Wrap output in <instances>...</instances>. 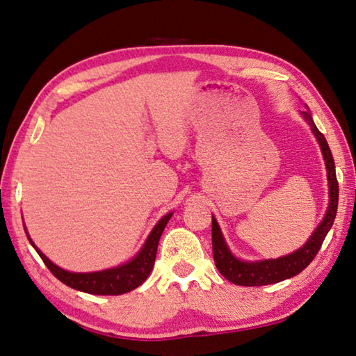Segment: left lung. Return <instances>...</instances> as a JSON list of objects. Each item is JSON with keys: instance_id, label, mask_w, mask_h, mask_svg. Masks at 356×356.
Returning <instances> with one entry per match:
<instances>
[{"instance_id": "8db88e82", "label": "left lung", "mask_w": 356, "mask_h": 356, "mask_svg": "<svg viewBox=\"0 0 356 356\" xmlns=\"http://www.w3.org/2000/svg\"><path fill=\"white\" fill-rule=\"evenodd\" d=\"M304 120L310 124L312 132L315 134L316 140L321 146V152L325 162L327 180H329V207L321 220V224L316 227L315 232L312 233L307 242L296 252L277 257V259H264V261H242L236 257L232 250L228 248L224 234L220 232L218 220L213 216V228H211V239H213V256L214 264L220 275L236 285H245V287H256V285H268L276 284L285 280H290L309 266L315 259L316 253L321 248L327 233L330 232L333 220L337 218L338 210V180L335 172V162H333L332 151L327 145L325 137L319 132L315 122H313L310 111H301Z\"/></svg>"}]
</instances>
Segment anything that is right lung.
I'll return each mask as SVG.
<instances>
[{"mask_svg": "<svg viewBox=\"0 0 356 356\" xmlns=\"http://www.w3.org/2000/svg\"><path fill=\"white\" fill-rule=\"evenodd\" d=\"M172 213L165 214L162 219H160L154 228L151 229L148 238H146L143 247L140 248L131 261L122 264V266H117L114 268L102 270V271H90V273H74V271H67L49 259L43 252L35 245L32 242L29 233L27 234V239L32 243L35 252L40 254L41 259L46 264V267L51 270V273L60 280L63 284L69 285V287L79 291H85V293L90 295H123L128 293V291L137 289L138 285H142L146 277L149 276L152 267H154L156 254H157V247L160 236H162L163 229L171 219Z\"/></svg>", "mask_w": 356, "mask_h": 356, "instance_id": "right-lung-1", "label": "right lung"}]
</instances>
